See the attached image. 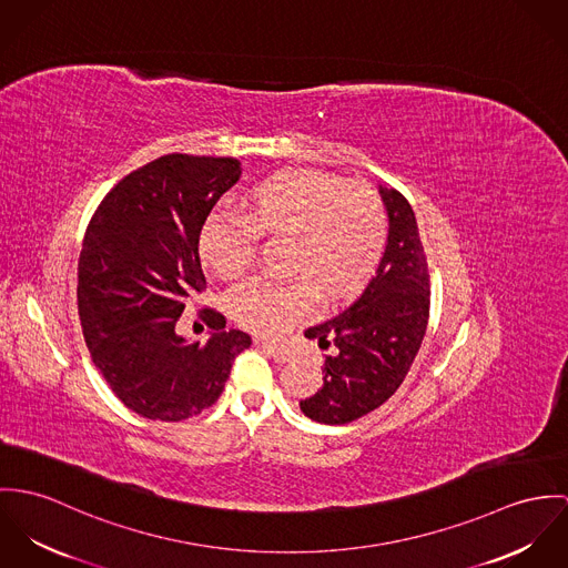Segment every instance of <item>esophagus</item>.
<instances>
[{
    "label": "esophagus",
    "mask_w": 568,
    "mask_h": 568,
    "mask_svg": "<svg viewBox=\"0 0 568 568\" xmlns=\"http://www.w3.org/2000/svg\"><path fill=\"white\" fill-rule=\"evenodd\" d=\"M258 346L278 364H287V362L294 359V353L285 346H278V344H272V342H258Z\"/></svg>",
    "instance_id": "1"
}]
</instances>
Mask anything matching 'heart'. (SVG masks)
I'll list each match as a JSON object with an SVG mask.
<instances>
[{"mask_svg":"<svg viewBox=\"0 0 568 568\" xmlns=\"http://www.w3.org/2000/svg\"><path fill=\"white\" fill-rule=\"evenodd\" d=\"M242 217H213L200 235L204 265L224 281L253 267L258 235L294 240L292 281H251L233 292V317L258 335H281L324 305L359 294L375 276L387 242L377 193L317 170H283L242 195Z\"/></svg>","mask_w":568,"mask_h":568,"instance_id":"b5f03b06","label":"heart"}]
</instances>
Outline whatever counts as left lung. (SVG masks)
<instances>
[{
    "instance_id": "1",
    "label": "left lung",
    "mask_w": 568,
    "mask_h": 568,
    "mask_svg": "<svg viewBox=\"0 0 568 568\" xmlns=\"http://www.w3.org/2000/svg\"><path fill=\"white\" fill-rule=\"evenodd\" d=\"M387 211V244L377 276L344 312L305 337L324 357V377L314 396L301 400L307 418L348 425L381 407L409 373L429 320V272L416 215L403 193L378 185Z\"/></svg>"
}]
</instances>
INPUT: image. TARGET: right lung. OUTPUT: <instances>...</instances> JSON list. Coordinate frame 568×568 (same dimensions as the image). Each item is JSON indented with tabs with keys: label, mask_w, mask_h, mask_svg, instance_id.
<instances>
[{
	"label": "right lung",
	"mask_w": 568,
	"mask_h": 568,
	"mask_svg": "<svg viewBox=\"0 0 568 568\" xmlns=\"http://www.w3.org/2000/svg\"><path fill=\"white\" fill-rule=\"evenodd\" d=\"M242 176L231 156L165 154L122 179L93 213L78 261V314L100 375L134 414L179 423L211 407L253 339L224 331L187 342L176 322L206 285L200 231Z\"/></svg>",
	"instance_id": "obj_1"
}]
</instances>
